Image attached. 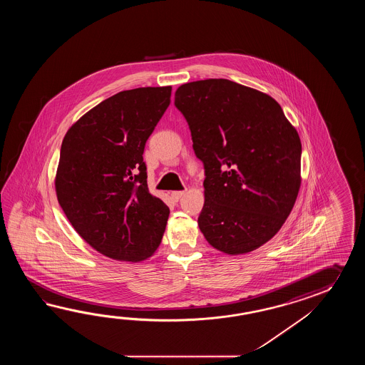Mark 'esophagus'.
I'll use <instances>...</instances> for the list:
<instances>
[{"label":"esophagus","instance_id":"34e87169","mask_svg":"<svg viewBox=\"0 0 365 365\" xmlns=\"http://www.w3.org/2000/svg\"><path fill=\"white\" fill-rule=\"evenodd\" d=\"M184 194H185V192H172V200H173V201L178 202L179 201L180 198L184 195Z\"/></svg>","mask_w":365,"mask_h":365}]
</instances>
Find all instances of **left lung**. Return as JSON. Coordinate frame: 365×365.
Wrapping results in <instances>:
<instances>
[{"instance_id": "left-lung-1", "label": "left lung", "mask_w": 365, "mask_h": 365, "mask_svg": "<svg viewBox=\"0 0 365 365\" xmlns=\"http://www.w3.org/2000/svg\"><path fill=\"white\" fill-rule=\"evenodd\" d=\"M175 106L205 165V239L231 256L262 247L284 225L302 184L295 126L270 95L222 78L180 86Z\"/></svg>"}]
</instances>
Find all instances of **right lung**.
Wrapping results in <instances>:
<instances>
[{
	"label": "right lung",
	"mask_w": 365,
	"mask_h": 365,
	"mask_svg": "<svg viewBox=\"0 0 365 365\" xmlns=\"http://www.w3.org/2000/svg\"><path fill=\"white\" fill-rule=\"evenodd\" d=\"M171 86L126 90L71 125L55 189L73 228L103 256L140 262L163 239L170 209L148 192L143 150L171 103Z\"/></svg>",
	"instance_id": "obj_1"
}]
</instances>
